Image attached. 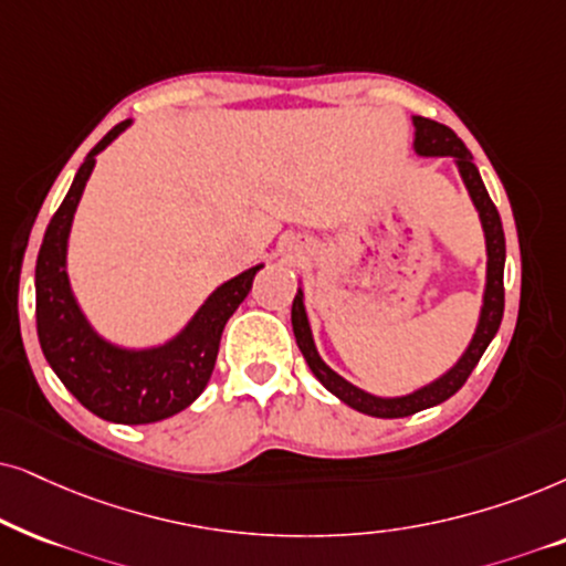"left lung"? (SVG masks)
<instances>
[{"mask_svg":"<svg viewBox=\"0 0 566 566\" xmlns=\"http://www.w3.org/2000/svg\"><path fill=\"white\" fill-rule=\"evenodd\" d=\"M413 153L421 157H453L458 172H461L465 188H469V196L476 207L481 228H484L486 238V284H484V303H481L479 323L476 331H473V338L465 346L461 359L450 367L448 373H442L440 378L427 382L413 390V394L406 396H394L382 398L373 396L367 390L352 386L349 380H344L342 375L331 370L326 361L321 359L318 349H315L311 323H307L305 303H303V287H297L295 303H292V331H295L297 346L303 352V357L311 367V373L323 382V388L331 390L338 401H344L352 409H357L367 417L378 419H398V417H411L421 409H429V406H437L448 401L450 396L458 394L463 388V382L469 380L473 367L479 365L481 354L486 352V346L492 344L496 331H500L502 313H504V230L502 220L496 207L489 199L484 180L479 176V168L473 165V157L469 147L458 139L453 129H448L446 124H437L432 118L413 116Z\"/></svg>","mask_w":566,"mask_h":566,"instance_id":"obj_1","label":"left lung"}]
</instances>
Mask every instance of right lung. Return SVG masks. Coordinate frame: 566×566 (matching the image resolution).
I'll return each mask as SVG.
<instances>
[{"label": "right lung", "instance_id": "1", "mask_svg": "<svg viewBox=\"0 0 566 566\" xmlns=\"http://www.w3.org/2000/svg\"><path fill=\"white\" fill-rule=\"evenodd\" d=\"M129 126L132 118L120 120L90 149L62 207L51 217L35 263V323L51 370L87 411L116 424H153L184 411L207 388L224 323L248 297L263 263L220 284L165 344L129 349L108 342L90 326L66 274V245L95 157Z\"/></svg>", "mask_w": 566, "mask_h": 566}]
</instances>
